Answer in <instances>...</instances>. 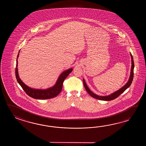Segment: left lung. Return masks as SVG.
<instances>
[{
	"mask_svg": "<svg viewBox=\"0 0 146 146\" xmlns=\"http://www.w3.org/2000/svg\"><path fill=\"white\" fill-rule=\"evenodd\" d=\"M131 57V72H130V76L129 79L128 80V81L127 82V84H126L124 87H122L120 89L117 90V91L115 92L114 93H112L111 95L108 96H98L96 94L93 93L92 91H90V89L87 87V84H86V82L83 79V82H84V87L85 88L86 90L88 92V93L90 94L91 96L93 97L94 98H96V99L100 100H103V101H111L117 98L118 96H119L121 93H123L125 90L127 89L128 87H129L130 84L132 83V81L133 80V69H134V62H133V57L132 56L131 54H130Z\"/></svg>",
	"mask_w": 146,
	"mask_h": 146,
	"instance_id": "1",
	"label": "left lung"
}]
</instances>
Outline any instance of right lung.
Segmentation results:
<instances>
[{"mask_svg":"<svg viewBox=\"0 0 146 146\" xmlns=\"http://www.w3.org/2000/svg\"><path fill=\"white\" fill-rule=\"evenodd\" d=\"M19 57V54L17 56V58ZM17 58V64H16V77L17 80L19 84L22 87V89L25 91V92L28 94L29 96L31 98H33L36 99H48L54 98L58 95L61 91L62 90V84L64 81L65 80L66 78L68 76L69 74L72 72V69H69L68 70L63 72L62 74L60 75L57 81L56 84L50 89L46 90H39V89H34L30 88V87L26 86L21 79L19 78L18 72V61Z\"/></svg>","mask_w":146,"mask_h":146,"instance_id":"1","label":"right lung"}]
</instances>
